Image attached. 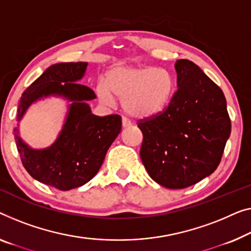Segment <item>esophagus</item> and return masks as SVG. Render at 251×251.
<instances>
[{"label":"esophagus","instance_id":"34e87169","mask_svg":"<svg viewBox=\"0 0 251 251\" xmlns=\"http://www.w3.org/2000/svg\"><path fill=\"white\" fill-rule=\"evenodd\" d=\"M122 124H123V127H129L130 125H132V123H130L129 119H127L126 117H123Z\"/></svg>","mask_w":251,"mask_h":251}]
</instances>
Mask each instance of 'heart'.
Returning <instances> with one entry per match:
<instances>
[{"label": "heart", "mask_w": 251, "mask_h": 251, "mask_svg": "<svg viewBox=\"0 0 251 251\" xmlns=\"http://www.w3.org/2000/svg\"><path fill=\"white\" fill-rule=\"evenodd\" d=\"M100 101L111 106L115 97L127 114L150 117L161 111L175 91V78L166 69L154 66H117L107 74V82L97 85Z\"/></svg>", "instance_id": "b5f03b06"}]
</instances>
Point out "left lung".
<instances>
[{"mask_svg": "<svg viewBox=\"0 0 251 251\" xmlns=\"http://www.w3.org/2000/svg\"><path fill=\"white\" fill-rule=\"evenodd\" d=\"M178 90L160 113L140 119L141 159L153 180L170 189L197 184L221 162L231 133L222 90L195 63L175 64Z\"/></svg>", "mask_w": 251, "mask_h": 251, "instance_id": "8db88e82", "label": "left lung"}]
</instances>
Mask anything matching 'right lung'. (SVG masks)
I'll use <instances>...</instances> for the list:
<instances>
[{
  "instance_id": "add662e5",
  "label": "right lung",
  "mask_w": 251,
  "mask_h": 251,
  "mask_svg": "<svg viewBox=\"0 0 251 251\" xmlns=\"http://www.w3.org/2000/svg\"><path fill=\"white\" fill-rule=\"evenodd\" d=\"M88 63H58L48 67L22 93L17 121L24 117L30 104L43 97L62 96L69 99V113L63 128L53 144L43 150L29 148L14 128L18 152L28 174L45 185L59 190L83 186L95 177L108 149L122 129V117L91 114L87 101L96 98L89 87L76 83Z\"/></svg>"
}]
</instances>
